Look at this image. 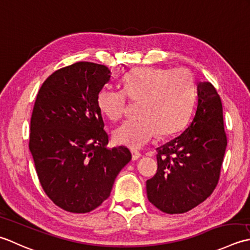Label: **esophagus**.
I'll list each match as a JSON object with an SVG mask.
<instances>
[{
    "mask_svg": "<svg viewBox=\"0 0 250 250\" xmlns=\"http://www.w3.org/2000/svg\"><path fill=\"white\" fill-rule=\"evenodd\" d=\"M131 155H132V161H137L141 157L140 152H138L137 150H131Z\"/></svg>",
    "mask_w": 250,
    "mask_h": 250,
    "instance_id": "obj_1",
    "label": "esophagus"
}]
</instances>
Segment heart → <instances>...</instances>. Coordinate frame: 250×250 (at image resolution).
I'll use <instances>...</instances> for the list:
<instances>
[{"mask_svg":"<svg viewBox=\"0 0 250 250\" xmlns=\"http://www.w3.org/2000/svg\"><path fill=\"white\" fill-rule=\"evenodd\" d=\"M140 101L138 119L126 121L113 132L118 145L141 149L157 135L179 131L189 122L196 90L192 74L183 68H137L123 79V90L104 87L97 106L106 119L119 121L126 112L127 98Z\"/></svg>","mask_w":250,"mask_h":250,"instance_id":"1","label":"heart"}]
</instances>
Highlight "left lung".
Returning <instances> with one entry per match:
<instances>
[{
    "instance_id": "obj_1",
    "label": "left lung",
    "mask_w": 250,
    "mask_h": 250,
    "mask_svg": "<svg viewBox=\"0 0 250 250\" xmlns=\"http://www.w3.org/2000/svg\"><path fill=\"white\" fill-rule=\"evenodd\" d=\"M190 125L157 147V171L146 180L149 201L166 213L191 210L209 196L219 180L227 136L221 99L209 82L197 84Z\"/></svg>"
}]
</instances>
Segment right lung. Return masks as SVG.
Segmentation results:
<instances>
[{"label": "right lung", "mask_w": 250, "mask_h": 250, "mask_svg": "<svg viewBox=\"0 0 250 250\" xmlns=\"http://www.w3.org/2000/svg\"><path fill=\"white\" fill-rule=\"evenodd\" d=\"M110 73L104 64L73 63L47 78L35 100L29 149L43 190L70 212H89L101 205L131 160L126 146H106L97 95Z\"/></svg>", "instance_id": "add662e5"}]
</instances>
